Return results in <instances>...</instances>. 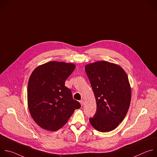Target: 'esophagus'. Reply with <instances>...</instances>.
I'll return each mask as SVG.
<instances>
[{"instance_id": "obj_1", "label": "esophagus", "mask_w": 157, "mask_h": 157, "mask_svg": "<svg viewBox=\"0 0 157 157\" xmlns=\"http://www.w3.org/2000/svg\"><path fill=\"white\" fill-rule=\"evenodd\" d=\"M79 102H80V104H81V105H83V104H84V101H83V100L79 101Z\"/></svg>"}]
</instances>
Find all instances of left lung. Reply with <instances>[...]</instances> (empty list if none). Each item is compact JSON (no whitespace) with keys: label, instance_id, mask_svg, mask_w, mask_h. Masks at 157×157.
Listing matches in <instances>:
<instances>
[{"label":"left lung","instance_id":"obj_1","mask_svg":"<svg viewBox=\"0 0 157 157\" xmlns=\"http://www.w3.org/2000/svg\"><path fill=\"white\" fill-rule=\"evenodd\" d=\"M96 101V112L89 122L102 132L114 130L124 119L131 100L126 73L119 65L101 61L85 66Z\"/></svg>","mask_w":157,"mask_h":157}]
</instances>
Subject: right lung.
<instances>
[{
	"label": "right lung",
	"instance_id": "obj_1",
	"mask_svg": "<svg viewBox=\"0 0 157 157\" xmlns=\"http://www.w3.org/2000/svg\"><path fill=\"white\" fill-rule=\"evenodd\" d=\"M75 69L72 63L50 61L32 72L28 83V105L32 118L41 128L58 130L81 107L71 89L65 86Z\"/></svg>",
	"mask_w": 157,
	"mask_h": 157
}]
</instances>
